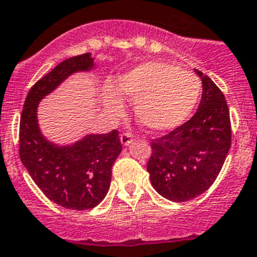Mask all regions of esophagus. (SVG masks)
I'll return each instance as SVG.
<instances>
[{
	"label": "esophagus",
	"instance_id": "1",
	"mask_svg": "<svg viewBox=\"0 0 257 257\" xmlns=\"http://www.w3.org/2000/svg\"><path fill=\"white\" fill-rule=\"evenodd\" d=\"M134 141V135L131 133H123L120 135V143L123 146H128Z\"/></svg>",
	"mask_w": 257,
	"mask_h": 257
}]
</instances>
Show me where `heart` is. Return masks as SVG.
Listing matches in <instances>:
<instances>
[{
    "label": "heart",
    "instance_id": "heart-1",
    "mask_svg": "<svg viewBox=\"0 0 257 257\" xmlns=\"http://www.w3.org/2000/svg\"><path fill=\"white\" fill-rule=\"evenodd\" d=\"M118 93L109 86L105 103L111 111H123L121 95L135 103V116L150 130H172L189 119L200 102L202 85L197 76L164 61H147L118 80Z\"/></svg>",
    "mask_w": 257,
    "mask_h": 257
}]
</instances>
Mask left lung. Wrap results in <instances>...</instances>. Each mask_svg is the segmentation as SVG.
Masks as SVG:
<instances>
[{"label": "left lung", "mask_w": 257, "mask_h": 257, "mask_svg": "<svg viewBox=\"0 0 257 257\" xmlns=\"http://www.w3.org/2000/svg\"><path fill=\"white\" fill-rule=\"evenodd\" d=\"M202 81L198 109L189 120L152 139L147 163L151 184L164 198L186 202L206 192L219 175L231 146V122L224 94L210 77Z\"/></svg>", "instance_id": "left-lung-1"}]
</instances>
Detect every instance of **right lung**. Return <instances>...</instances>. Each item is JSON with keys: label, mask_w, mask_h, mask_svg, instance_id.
Listing matches in <instances>:
<instances>
[{"label": "right lung", "mask_w": 257, "mask_h": 257, "mask_svg": "<svg viewBox=\"0 0 257 257\" xmlns=\"http://www.w3.org/2000/svg\"><path fill=\"white\" fill-rule=\"evenodd\" d=\"M93 67L90 54L60 64L30 89L19 123V158L48 200L69 210H88L105 198L111 168L122 151L119 133L92 134L73 146L59 147L44 139L37 119L38 103L72 73Z\"/></svg>", "instance_id": "1"}]
</instances>
